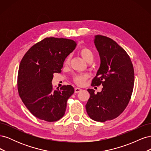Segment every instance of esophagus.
<instances>
[{
    "label": "esophagus",
    "instance_id": "1",
    "mask_svg": "<svg viewBox=\"0 0 151 151\" xmlns=\"http://www.w3.org/2000/svg\"><path fill=\"white\" fill-rule=\"evenodd\" d=\"M81 88H76L75 89H74V92L76 93H79L80 91H81Z\"/></svg>",
    "mask_w": 151,
    "mask_h": 151
}]
</instances>
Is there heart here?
<instances>
[{"mask_svg":"<svg viewBox=\"0 0 151 151\" xmlns=\"http://www.w3.org/2000/svg\"><path fill=\"white\" fill-rule=\"evenodd\" d=\"M79 53L86 61L88 62H93L94 58V53L93 51L89 48L87 47H82L79 50ZM71 60V55H68L66 57L65 60L64 61V64L65 65H68L70 64ZM88 79V76L85 74H75L73 76V80L75 83L78 85H83Z\"/></svg>","mask_w":151,"mask_h":151,"instance_id":"1","label":"heart"}]
</instances>
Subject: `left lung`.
<instances>
[{"mask_svg":"<svg viewBox=\"0 0 151 151\" xmlns=\"http://www.w3.org/2000/svg\"><path fill=\"white\" fill-rule=\"evenodd\" d=\"M94 43L101 65L91 86L103 88L96 94L88 89L90 98L86 109L91 119L104 122L115 119L127 108L133 92L134 69L129 55L112 39L97 35Z\"/></svg>","mask_w":151,"mask_h":151,"instance_id":"left-lung-1","label":"left lung"}]
</instances>
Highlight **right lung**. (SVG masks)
Masks as SVG:
<instances>
[{"label":"right lung","mask_w":151,"mask_h":151,"mask_svg":"<svg viewBox=\"0 0 151 151\" xmlns=\"http://www.w3.org/2000/svg\"><path fill=\"white\" fill-rule=\"evenodd\" d=\"M74 40L45 38L22 57L17 74V90L26 108L35 117L48 122L64 115L67 101L74 93L70 85L55 89L54 73H60L66 57L76 48Z\"/></svg>","instance_id":"add662e5"}]
</instances>
